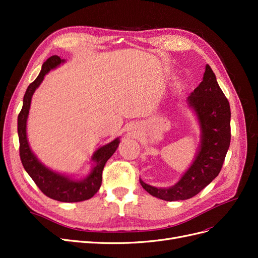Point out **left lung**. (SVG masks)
Here are the masks:
<instances>
[{
	"label": "left lung",
	"instance_id": "1",
	"mask_svg": "<svg viewBox=\"0 0 258 258\" xmlns=\"http://www.w3.org/2000/svg\"><path fill=\"white\" fill-rule=\"evenodd\" d=\"M198 116L201 145L190 168L170 188H157L144 183L152 196L166 201L186 200L196 196L221 172L230 144V106L209 64L198 87L187 98Z\"/></svg>",
	"mask_w": 258,
	"mask_h": 258
}]
</instances>
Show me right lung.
I'll return each instance as SVG.
<instances>
[{
	"mask_svg": "<svg viewBox=\"0 0 258 258\" xmlns=\"http://www.w3.org/2000/svg\"><path fill=\"white\" fill-rule=\"evenodd\" d=\"M64 60L58 56H51L46 60L41 73L36 80L29 85L23 97V105L18 115V137H19V155L22 166L28 174L33 179L41 191L46 196L61 202H79L93 197L102 183V171L106 161L111 158L119 144V140L116 139L113 142L104 145L93 154L92 160L96 162L91 173L83 181H73L66 175L53 172L46 168L37 160L34 154L31 152L27 140V118L30 110L31 99L35 89L43 82L44 76L51 69L58 67Z\"/></svg>",
	"mask_w": 258,
	"mask_h": 258,
	"instance_id": "right-lung-1",
	"label": "right lung"
}]
</instances>
